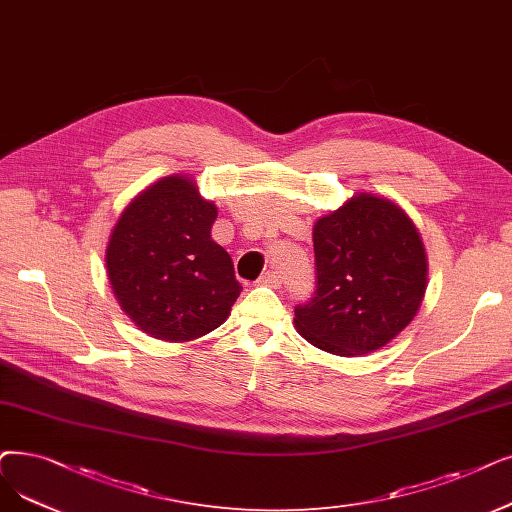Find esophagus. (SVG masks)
Returning <instances> with one entry per match:
<instances>
[{
	"instance_id": "esophagus-1",
	"label": "esophagus",
	"mask_w": 512,
	"mask_h": 512,
	"mask_svg": "<svg viewBox=\"0 0 512 512\" xmlns=\"http://www.w3.org/2000/svg\"><path fill=\"white\" fill-rule=\"evenodd\" d=\"M259 284H265V286H272V288H280L282 284V276L276 272V270H268L261 278H259Z\"/></svg>"
}]
</instances>
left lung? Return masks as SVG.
I'll list each match as a JSON object with an SVG mask.
<instances>
[{
  "instance_id": "left-lung-1",
  "label": "left lung",
  "mask_w": 512,
  "mask_h": 512,
  "mask_svg": "<svg viewBox=\"0 0 512 512\" xmlns=\"http://www.w3.org/2000/svg\"><path fill=\"white\" fill-rule=\"evenodd\" d=\"M316 291L295 307L314 347L358 358L402 332L427 291V253L406 211L385 196L353 194L314 226Z\"/></svg>"
}]
</instances>
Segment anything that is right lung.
<instances>
[{"instance_id": "right-lung-1", "label": "right lung", "mask_w": 512, "mask_h": 512, "mask_svg": "<svg viewBox=\"0 0 512 512\" xmlns=\"http://www.w3.org/2000/svg\"><path fill=\"white\" fill-rule=\"evenodd\" d=\"M217 207L186 175H169L121 213L106 270L121 309L146 335L186 343L226 322L242 286L211 238Z\"/></svg>"}]
</instances>
